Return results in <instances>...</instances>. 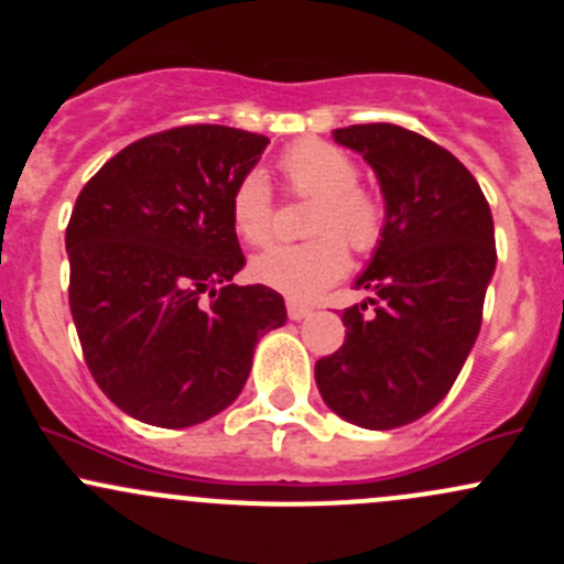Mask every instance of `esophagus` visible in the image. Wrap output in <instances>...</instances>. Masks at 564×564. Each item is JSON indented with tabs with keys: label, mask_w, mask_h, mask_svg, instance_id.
<instances>
[{
	"label": "esophagus",
	"mask_w": 564,
	"mask_h": 564,
	"mask_svg": "<svg viewBox=\"0 0 564 564\" xmlns=\"http://www.w3.org/2000/svg\"><path fill=\"white\" fill-rule=\"evenodd\" d=\"M286 313H289V318H292V322H302V318L311 316V307L302 305V302H297V300H289L286 302Z\"/></svg>",
	"instance_id": "34e87169"
}]
</instances>
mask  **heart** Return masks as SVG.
Returning a JSON list of instances; mask_svg holds the SVG:
<instances>
[{"label":"heart","instance_id":"1","mask_svg":"<svg viewBox=\"0 0 564 564\" xmlns=\"http://www.w3.org/2000/svg\"><path fill=\"white\" fill-rule=\"evenodd\" d=\"M286 192L313 199L307 235L300 246H278L251 262V275L294 300H311L348 270V248L370 253L381 242L387 210L381 197L359 183V167L327 140H302L278 159ZM229 221L248 246H267L275 232V207L267 177L253 170L237 181Z\"/></svg>","mask_w":564,"mask_h":564}]
</instances>
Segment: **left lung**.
<instances>
[{
	"mask_svg": "<svg viewBox=\"0 0 564 564\" xmlns=\"http://www.w3.org/2000/svg\"><path fill=\"white\" fill-rule=\"evenodd\" d=\"M332 138L378 175L387 224L354 283L376 297L343 311L346 343L316 361V383L346 422L394 430L448 394L476 343L497 264L495 221L470 170L437 142L394 123Z\"/></svg>",
	"mask_w": 564,
	"mask_h": 564,
	"instance_id": "8db88e82",
	"label": "left lung"
}]
</instances>
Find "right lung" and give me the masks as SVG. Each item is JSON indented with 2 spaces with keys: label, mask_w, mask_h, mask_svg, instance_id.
<instances>
[{
  "label": "right lung",
  "mask_w": 564,
  "mask_h": 564,
  "mask_svg": "<svg viewBox=\"0 0 564 564\" xmlns=\"http://www.w3.org/2000/svg\"><path fill=\"white\" fill-rule=\"evenodd\" d=\"M267 142L175 127L118 151L78 194L69 311L94 381L138 422L183 430L221 413L259 337L286 324L281 294L232 283L246 257L229 199Z\"/></svg>",
  "instance_id": "right-lung-1"
}]
</instances>
